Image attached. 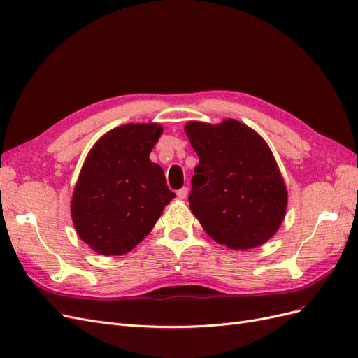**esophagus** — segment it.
Segmentation results:
<instances>
[{"mask_svg":"<svg viewBox=\"0 0 358 358\" xmlns=\"http://www.w3.org/2000/svg\"><path fill=\"white\" fill-rule=\"evenodd\" d=\"M176 196H178V199H180V200H183V199H187V196H188V188L187 187H183V188H180L178 192H176Z\"/></svg>","mask_w":358,"mask_h":358,"instance_id":"1","label":"esophagus"}]
</instances>
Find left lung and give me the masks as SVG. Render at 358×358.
Returning a JSON list of instances; mask_svg holds the SVG:
<instances>
[{"label":"left lung","mask_w":358,"mask_h":358,"mask_svg":"<svg viewBox=\"0 0 358 358\" xmlns=\"http://www.w3.org/2000/svg\"><path fill=\"white\" fill-rule=\"evenodd\" d=\"M185 131L199 155L188 201L204 231L230 249L267 242L284 221L287 188L264 140L234 119Z\"/></svg>","instance_id":"obj_1"}]
</instances>
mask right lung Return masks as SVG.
I'll return each mask as SVG.
<instances>
[{"label": "right lung", "instance_id": "add662e5", "mask_svg": "<svg viewBox=\"0 0 358 358\" xmlns=\"http://www.w3.org/2000/svg\"><path fill=\"white\" fill-rule=\"evenodd\" d=\"M162 127L127 124L103 136L86 157L71 201L80 239L101 255L131 251L175 199L164 170L149 159Z\"/></svg>", "mask_w": 358, "mask_h": 358}]
</instances>
